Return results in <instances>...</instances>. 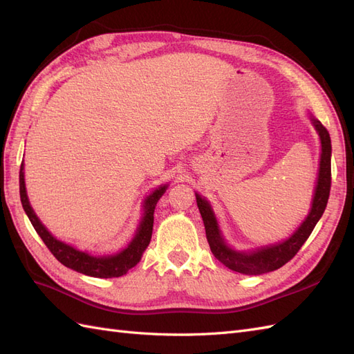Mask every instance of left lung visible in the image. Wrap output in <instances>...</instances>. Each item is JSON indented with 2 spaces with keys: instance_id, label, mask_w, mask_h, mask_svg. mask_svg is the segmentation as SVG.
Listing matches in <instances>:
<instances>
[{
  "instance_id": "1",
  "label": "left lung",
  "mask_w": 354,
  "mask_h": 354,
  "mask_svg": "<svg viewBox=\"0 0 354 354\" xmlns=\"http://www.w3.org/2000/svg\"><path fill=\"white\" fill-rule=\"evenodd\" d=\"M313 124L320 136V143H322L317 186L310 214L307 216L306 221L299 226V229L288 241L277 245L266 246V248L250 254L236 252L230 250L221 238L216 217H214L209 203L196 194V203L203 220V226H205L207 241L209 243L211 252L221 264L229 267L230 270L242 274H263L267 272L281 269L283 264L294 259L295 254L304 245L310 234H312L319 218L322 217L330 190V137L326 128L320 124V121L313 120Z\"/></svg>"
}]
</instances>
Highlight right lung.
<instances>
[{
    "label": "right lung",
    "mask_w": 354,
    "mask_h": 354,
    "mask_svg": "<svg viewBox=\"0 0 354 354\" xmlns=\"http://www.w3.org/2000/svg\"><path fill=\"white\" fill-rule=\"evenodd\" d=\"M19 186H20V201H22V205H24L26 216L29 217L32 226H34V229L39 234L42 242L46 243L50 252L55 255L63 266L69 267V269L77 270L82 274L93 276V277H103V279H108V277L124 276L128 270L133 269V267L138 261H140L143 251L147 248V245H149V242H151V238H152L155 207H156L159 198L162 196V194L167 189V186L159 187L146 199L145 217L142 220L140 227H138V230H137L136 238L133 239V242L130 245H128L127 250H124L122 252L116 254V255L93 257V255H88L87 252H81L78 250L72 248V246L57 241L56 238H53L50 232L44 226H42L41 221L35 216V212L32 211L28 196H26L25 178H24V164H22V167H20V173H19Z\"/></svg>",
    "instance_id": "obj_1"
}]
</instances>
